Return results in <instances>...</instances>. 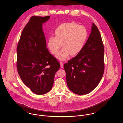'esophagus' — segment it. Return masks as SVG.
Segmentation results:
<instances>
[{
	"label": "esophagus",
	"instance_id": "34e87169",
	"mask_svg": "<svg viewBox=\"0 0 123 123\" xmlns=\"http://www.w3.org/2000/svg\"><path fill=\"white\" fill-rule=\"evenodd\" d=\"M60 67H61V68H63V67H64V65H63V63H62V62H60Z\"/></svg>",
	"mask_w": 123,
	"mask_h": 123
}]
</instances>
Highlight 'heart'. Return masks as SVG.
<instances>
[{
  "instance_id": "1",
  "label": "heart",
  "mask_w": 123,
  "mask_h": 123,
  "mask_svg": "<svg viewBox=\"0 0 123 123\" xmlns=\"http://www.w3.org/2000/svg\"><path fill=\"white\" fill-rule=\"evenodd\" d=\"M55 37L49 38L48 47L51 52L57 54L56 57L60 60H65L70 54L76 55L82 51L86 41L88 34L85 28L74 22L65 23L60 25L55 29Z\"/></svg>"
}]
</instances>
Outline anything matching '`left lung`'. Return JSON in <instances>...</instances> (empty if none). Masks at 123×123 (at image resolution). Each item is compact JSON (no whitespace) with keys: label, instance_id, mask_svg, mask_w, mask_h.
I'll list each match as a JSON object with an SVG mask.
<instances>
[{"label":"left lung","instance_id":"8db88e82","mask_svg":"<svg viewBox=\"0 0 123 123\" xmlns=\"http://www.w3.org/2000/svg\"><path fill=\"white\" fill-rule=\"evenodd\" d=\"M104 48L99 30L93 23L82 51L64 65L67 84L78 95L88 94L99 84L104 73Z\"/></svg>","mask_w":123,"mask_h":123}]
</instances>
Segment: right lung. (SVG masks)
<instances>
[{
	"label": "right lung",
	"instance_id": "add662e5",
	"mask_svg": "<svg viewBox=\"0 0 123 123\" xmlns=\"http://www.w3.org/2000/svg\"><path fill=\"white\" fill-rule=\"evenodd\" d=\"M50 18L32 17L21 34L17 49V69L23 82L34 93L46 94L53 87L60 64L47 47L43 24Z\"/></svg>",
	"mask_w": 123,
	"mask_h": 123
}]
</instances>
